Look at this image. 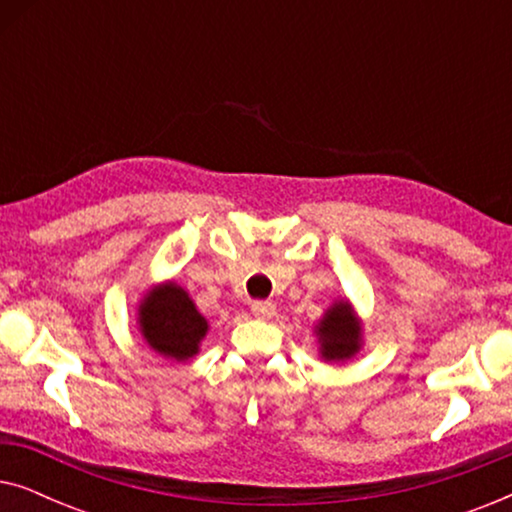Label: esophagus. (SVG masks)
<instances>
[{"label":"esophagus","mask_w":512,"mask_h":512,"mask_svg":"<svg viewBox=\"0 0 512 512\" xmlns=\"http://www.w3.org/2000/svg\"><path fill=\"white\" fill-rule=\"evenodd\" d=\"M251 314H254L256 319H270L272 314H275V305H272L270 300H254V303H251Z\"/></svg>","instance_id":"esophagus-1"}]
</instances>
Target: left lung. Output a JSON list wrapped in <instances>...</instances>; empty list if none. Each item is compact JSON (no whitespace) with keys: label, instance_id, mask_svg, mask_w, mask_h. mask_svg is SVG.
Returning a JSON list of instances; mask_svg holds the SVG:
<instances>
[{"label":"left lung","instance_id":"8db88e82","mask_svg":"<svg viewBox=\"0 0 512 512\" xmlns=\"http://www.w3.org/2000/svg\"><path fill=\"white\" fill-rule=\"evenodd\" d=\"M361 328L356 324L352 307L347 303L333 305L319 324L321 356L326 361L349 359L359 349Z\"/></svg>","mask_w":512,"mask_h":512}]
</instances>
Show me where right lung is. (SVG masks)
I'll use <instances>...</instances> for the list:
<instances>
[{
  "instance_id": "right-lung-1",
  "label": "right lung",
  "mask_w": 512,
  "mask_h": 512,
  "mask_svg": "<svg viewBox=\"0 0 512 512\" xmlns=\"http://www.w3.org/2000/svg\"><path fill=\"white\" fill-rule=\"evenodd\" d=\"M139 326L158 354L177 361L191 359L207 333L205 317L177 284H165L149 293L139 310Z\"/></svg>"
}]
</instances>
